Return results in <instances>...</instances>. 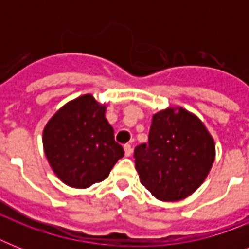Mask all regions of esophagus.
<instances>
[{
  "instance_id": "1",
  "label": "esophagus",
  "mask_w": 249,
  "mask_h": 249,
  "mask_svg": "<svg viewBox=\"0 0 249 249\" xmlns=\"http://www.w3.org/2000/svg\"><path fill=\"white\" fill-rule=\"evenodd\" d=\"M124 151H125V156H132V154H133L132 146H130V144H125Z\"/></svg>"
}]
</instances>
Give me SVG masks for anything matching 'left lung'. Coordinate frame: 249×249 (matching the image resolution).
Listing matches in <instances>:
<instances>
[{
  "label": "left lung",
  "instance_id": "obj_1",
  "mask_svg": "<svg viewBox=\"0 0 249 249\" xmlns=\"http://www.w3.org/2000/svg\"><path fill=\"white\" fill-rule=\"evenodd\" d=\"M141 183L159 200L178 201L204 182L216 144L203 121L182 107L154 113L148 143L134 150Z\"/></svg>",
  "mask_w": 249,
  "mask_h": 249
}]
</instances>
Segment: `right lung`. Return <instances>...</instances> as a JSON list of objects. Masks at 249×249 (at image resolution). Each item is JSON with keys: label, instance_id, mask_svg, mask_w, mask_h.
I'll use <instances>...</instances> for the list:
<instances>
[{"label": "right lung", "instance_id": "obj_1", "mask_svg": "<svg viewBox=\"0 0 249 249\" xmlns=\"http://www.w3.org/2000/svg\"><path fill=\"white\" fill-rule=\"evenodd\" d=\"M106 108L91 94H85L66 103L45 125V155L67 186L86 189L103 181L124 156L106 119Z\"/></svg>", "mask_w": 249, "mask_h": 249}]
</instances>
